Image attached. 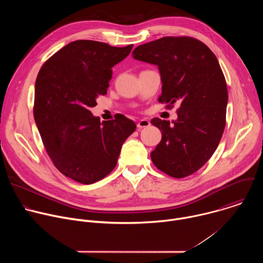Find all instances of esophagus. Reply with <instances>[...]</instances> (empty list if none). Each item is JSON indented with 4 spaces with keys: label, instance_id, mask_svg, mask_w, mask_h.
Here are the masks:
<instances>
[{
    "label": "esophagus",
    "instance_id": "obj_1",
    "mask_svg": "<svg viewBox=\"0 0 263 263\" xmlns=\"http://www.w3.org/2000/svg\"><path fill=\"white\" fill-rule=\"evenodd\" d=\"M149 125H151V123L148 122V120L143 119V120H140V121L137 123V128H138V129H142V128L148 127Z\"/></svg>",
    "mask_w": 263,
    "mask_h": 263
}]
</instances>
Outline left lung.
<instances>
[{
  "mask_svg": "<svg viewBox=\"0 0 263 263\" xmlns=\"http://www.w3.org/2000/svg\"><path fill=\"white\" fill-rule=\"evenodd\" d=\"M132 56L158 66L162 82L158 101L167 107L180 104L176 121H151L162 133L151 153L153 163L173 178L194 174L215 152L226 125L228 89L217 58L189 36L162 37L138 46Z\"/></svg>",
  "mask_w": 263,
  "mask_h": 263,
  "instance_id": "8db88e82",
  "label": "left lung"
}]
</instances>
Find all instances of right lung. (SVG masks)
I'll use <instances>...</instances> for the list:
<instances>
[{"mask_svg": "<svg viewBox=\"0 0 263 263\" xmlns=\"http://www.w3.org/2000/svg\"><path fill=\"white\" fill-rule=\"evenodd\" d=\"M133 45L117 48L95 41H76L42 66L35 82L34 120L57 170L82 184L110 174L121 148L136 125L123 115L100 122L90 108L107 93L112 67Z\"/></svg>", "mask_w": 263, "mask_h": 263, "instance_id": "1", "label": "right lung"}]
</instances>
